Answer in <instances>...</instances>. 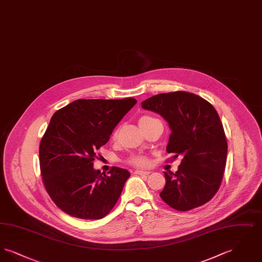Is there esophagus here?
<instances>
[{
    "instance_id": "esophagus-1",
    "label": "esophagus",
    "mask_w": 262,
    "mask_h": 262,
    "mask_svg": "<svg viewBox=\"0 0 262 262\" xmlns=\"http://www.w3.org/2000/svg\"><path fill=\"white\" fill-rule=\"evenodd\" d=\"M136 174H149V171H143V170H137L136 172H135Z\"/></svg>"
}]
</instances>
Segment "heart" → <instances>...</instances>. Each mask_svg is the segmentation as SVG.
<instances>
[{
  "label": "heart",
  "mask_w": 262,
  "mask_h": 262,
  "mask_svg": "<svg viewBox=\"0 0 262 262\" xmlns=\"http://www.w3.org/2000/svg\"><path fill=\"white\" fill-rule=\"evenodd\" d=\"M146 119H150V117H142L140 121L142 120H146ZM127 162L129 163L133 166H137V167H147L149 165V159L147 156L142 155V154H137V155H132L128 159Z\"/></svg>",
  "instance_id": "heart-1"
}]
</instances>
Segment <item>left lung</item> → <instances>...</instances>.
<instances>
[{
    "instance_id": "obj_1",
    "label": "left lung",
    "mask_w": 262,
    "mask_h": 262,
    "mask_svg": "<svg viewBox=\"0 0 262 262\" xmlns=\"http://www.w3.org/2000/svg\"><path fill=\"white\" fill-rule=\"evenodd\" d=\"M171 129L168 153L182 156L178 171L164 173L160 196L169 206L187 211L211 200L223 179L228 144L218 113L209 102L185 91L162 93L141 103Z\"/></svg>"
}]
</instances>
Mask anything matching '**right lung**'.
<instances>
[{
  "label": "right lung",
  "mask_w": 262,
  "mask_h": 262,
  "mask_svg": "<svg viewBox=\"0 0 262 262\" xmlns=\"http://www.w3.org/2000/svg\"><path fill=\"white\" fill-rule=\"evenodd\" d=\"M137 100H75L55 113L39 147L45 188L55 204L79 219H101L119 200L129 172L93 168L101 146Z\"/></svg>",
  "instance_id": "obj_1"
}]
</instances>
